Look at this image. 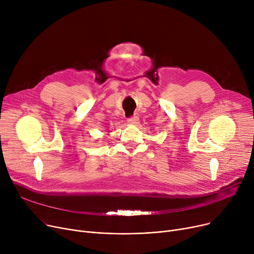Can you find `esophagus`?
Masks as SVG:
<instances>
[{"label":"esophagus","instance_id":"34e87169","mask_svg":"<svg viewBox=\"0 0 254 254\" xmlns=\"http://www.w3.org/2000/svg\"><path fill=\"white\" fill-rule=\"evenodd\" d=\"M127 123L129 125H134V126H137L139 124V117L138 116H132L130 118L127 119Z\"/></svg>","mask_w":254,"mask_h":254}]
</instances>
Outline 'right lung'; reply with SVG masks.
I'll return each instance as SVG.
<instances>
[{
    "instance_id": "right-lung-1",
    "label": "right lung",
    "mask_w": 254,
    "mask_h": 254,
    "mask_svg": "<svg viewBox=\"0 0 254 254\" xmlns=\"http://www.w3.org/2000/svg\"><path fill=\"white\" fill-rule=\"evenodd\" d=\"M108 132H109V131H108Z\"/></svg>"
}]
</instances>
